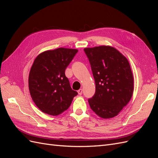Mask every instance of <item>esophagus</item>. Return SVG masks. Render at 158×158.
<instances>
[{"label":"esophagus","instance_id":"esophagus-1","mask_svg":"<svg viewBox=\"0 0 158 158\" xmlns=\"http://www.w3.org/2000/svg\"><path fill=\"white\" fill-rule=\"evenodd\" d=\"M82 92H83V89H80L78 90V93L79 95H82Z\"/></svg>","mask_w":158,"mask_h":158}]
</instances>
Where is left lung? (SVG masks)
I'll return each instance as SVG.
<instances>
[{
    "label": "left lung",
    "instance_id": "8db88e82",
    "mask_svg": "<svg viewBox=\"0 0 158 158\" xmlns=\"http://www.w3.org/2000/svg\"><path fill=\"white\" fill-rule=\"evenodd\" d=\"M84 51L95 82V92L88 99L90 108L103 118L115 117L132 95L134 80L130 64L112 47L99 46Z\"/></svg>",
    "mask_w": 158,
    "mask_h": 158
}]
</instances>
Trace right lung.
I'll list each match as a JSON object with an SVG mask.
<instances>
[{
    "instance_id": "add662e5",
    "label": "right lung",
    "mask_w": 158,
    "mask_h": 158,
    "mask_svg": "<svg viewBox=\"0 0 158 158\" xmlns=\"http://www.w3.org/2000/svg\"><path fill=\"white\" fill-rule=\"evenodd\" d=\"M77 49L59 48L38 55L29 74V89L33 102L41 111L59 115L70 107L78 92L72 89L65 70Z\"/></svg>"
}]
</instances>
